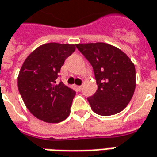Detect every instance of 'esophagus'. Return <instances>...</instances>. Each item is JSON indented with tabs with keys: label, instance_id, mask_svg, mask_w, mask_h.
<instances>
[{
	"label": "esophagus",
	"instance_id": "34e87169",
	"mask_svg": "<svg viewBox=\"0 0 157 157\" xmlns=\"http://www.w3.org/2000/svg\"><path fill=\"white\" fill-rule=\"evenodd\" d=\"M82 88H83V86H82H82H78V90H79V91H82Z\"/></svg>",
	"mask_w": 157,
	"mask_h": 157
}]
</instances>
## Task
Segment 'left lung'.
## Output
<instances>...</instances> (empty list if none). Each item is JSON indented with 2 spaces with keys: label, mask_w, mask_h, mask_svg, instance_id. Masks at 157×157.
<instances>
[{
  "label": "left lung",
  "mask_w": 157,
  "mask_h": 157,
  "mask_svg": "<svg viewBox=\"0 0 157 157\" xmlns=\"http://www.w3.org/2000/svg\"><path fill=\"white\" fill-rule=\"evenodd\" d=\"M75 47L94 69L98 89L87 98L92 109L100 116L121 112L135 90L134 64L119 48L107 43L76 44Z\"/></svg>",
  "instance_id": "8db88e82"
}]
</instances>
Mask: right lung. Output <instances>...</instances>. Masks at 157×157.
<instances>
[{"label": "right lung", "instance_id": "1", "mask_svg": "<svg viewBox=\"0 0 157 157\" xmlns=\"http://www.w3.org/2000/svg\"><path fill=\"white\" fill-rule=\"evenodd\" d=\"M75 45L51 42L29 54L22 65L17 87L26 107L35 117L49 123L65 120L75 92L63 82H57L64 61Z\"/></svg>", "mask_w": 157, "mask_h": 157}]
</instances>
